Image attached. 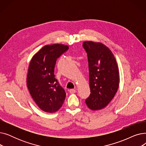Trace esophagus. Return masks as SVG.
Returning <instances> with one entry per match:
<instances>
[{"label":"esophagus","instance_id":"obj_1","mask_svg":"<svg viewBox=\"0 0 146 146\" xmlns=\"http://www.w3.org/2000/svg\"><path fill=\"white\" fill-rule=\"evenodd\" d=\"M69 92H70V94H74V93L76 92V89H70V90H69Z\"/></svg>","mask_w":146,"mask_h":146}]
</instances>
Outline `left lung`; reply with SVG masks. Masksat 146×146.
<instances>
[{"mask_svg":"<svg viewBox=\"0 0 146 146\" xmlns=\"http://www.w3.org/2000/svg\"><path fill=\"white\" fill-rule=\"evenodd\" d=\"M89 62L90 94L85 101L92 111L104 109L115 95L119 83L117 61L111 50L101 42L85 41Z\"/></svg>","mask_w":146,"mask_h":146,"instance_id":"obj_1","label":"left lung"}]
</instances>
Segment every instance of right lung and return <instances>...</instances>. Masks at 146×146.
Returning <instances> with one entry per match:
<instances>
[{"instance_id":"right-lung-1","label":"right lung","mask_w":146,"mask_h":146,"mask_svg":"<svg viewBox=\"0 0 146 146\" xmlns=\"http://www.w3.org/2000/svg\"><path fill=\"white\" fill-rule=\"evenodd\" d=\"M68 48L61 44L46 45L30 61L27 87L36 104L44 112H57L65 100L66 94L55 78L54 67L57 59Z\"/></svg>"}]
</instances>
